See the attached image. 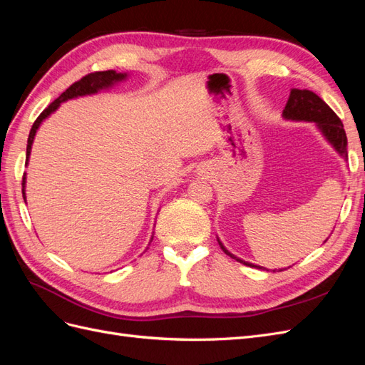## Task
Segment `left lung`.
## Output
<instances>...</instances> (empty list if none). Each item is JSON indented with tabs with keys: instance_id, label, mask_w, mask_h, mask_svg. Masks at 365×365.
<instances>
[{
	"instance_id": "left-lung-1",
	"label": "left lung",
	"mask_w": 365,
	"mask_h": 365,
	"mask_svg": "<svg viewBox=\"0 0 365 365\" xmlns=\"http://www.w3.org/2000/svg\"><path fill=\"white\" fill-rule=\"evenodd\" d=\"M283 115L284 118H291V120L315 121L318 128L322 129V132L326 135V138L332 143L334 148L341 153L342 157H347V135H346L344 126H342V121L334 113V109L315 93L309 90H298V88H292L288 102H286V106L283 109ZM220 247H222V244H220ZM222 250L228 254L230 257L236 259L233 254H230L224 247ZM236 260L244 264H248V267H254V264L247 263L240 259H236Z\"/></svg>"
}]
</instances>
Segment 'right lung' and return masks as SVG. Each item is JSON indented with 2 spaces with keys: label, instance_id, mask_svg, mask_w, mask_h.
I'll use <instances>...</instances> for the list:
<instances>
[{
  "label": "right lung",
  "instance_id": "add662e5",
  "mask_svg": "<svg viewBox=\"0 0 365 365\" xmlns=\"http://www.w3.org/2000/svg\"><path fill=\"white\" fill-rule=\"evenodd\" d=\"M125 76H126V74L115 73V71H113V70H108V71H94V73H90V74L83 76L81 81H77V82H74L73 85H70V86L67 88V90H65V91L56 98V101L51 102L46 109H43V111L39 114V117L35 120V123H33V126H31V129H30V134H29V140H27V160H26V164H27V161H29V155H30V149H31L33 138H35L36 130H38V128H39V125H41V121H42L43 118L48 117L53 111H56L58 106H59L62 102L68 101V98H73V97H77V96H85V94L97 93L98 90H102V88H105V86H109V85H113V83L117 82V81L125 79ZM24 184H26V173H24V176H23V185H24ZM23 196H24V200H26L24 189H23Z\"/></svg>",
  "mask_w": 365,
  "mask_h": 365
}]
</instances>
